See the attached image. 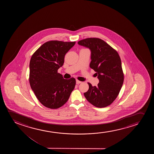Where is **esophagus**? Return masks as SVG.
Returning a JSON list of instances; mask_svg holds the SVG:
<instances>
[{"label":"esophagus","mask_w":154,"mask_h":154,"mask_svg":"<svg viewBox=\"0 0 154 154\" xmlns=\"http://www.w3.org/2000/svg\"><path fill=\"white\" fill-rule=\"evenodd\" d=\"M80 83H82V82H80L79 80H76V84H80Z\"/></svg>","instance_id":"obj_1"}]
</instances>
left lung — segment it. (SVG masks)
<instances>
[{
	"label": "left lung",
	"mask_w": 154,
	"mask_h": 154,
	"mask_svg": "<svg viewBox=\"0 0 154 154\" xmlns=\"http://www.w3.org/2000/svg\"><path fill=\"white\" fill-rule=\"evenodd\" d=\"M78 44L91 50L90 67L96 72L99 80L97 86L88 82L89 89L84 93L85 97L95 107H106L115 100L123 84L120 57L116 50L99 38H86Z\"/></svg>",
	"instance_id": "8db88e82"
}]
</instances>
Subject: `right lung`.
Returning a JSON list of instances; mask_svg holds the SVG:
<instances>
[{
  "label": "right lung",
  "mask_w": 154,
  "mask_h": 154,
  "mask_svg": "<svg viewBox=\"0 0 154 154\" xmlns=\"http://www.w3.org/2000/svg\"><path fill=\"white\" fill-rule=\"evenodd\" d=\"M75 43L49 41L32 55L29 63L30 85L38 100L46 107H60L68 101L74 90L75 79H65L57 71L63 65L66 54Z\"/></svg>",
  "instance_id": "1"
}]
</instances>
